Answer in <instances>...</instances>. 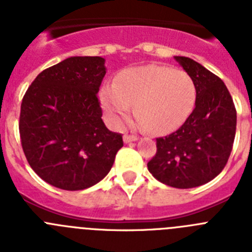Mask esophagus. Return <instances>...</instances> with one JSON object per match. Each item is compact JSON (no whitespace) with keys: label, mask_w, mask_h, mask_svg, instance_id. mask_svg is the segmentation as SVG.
<instances>
[{"label":"esophagus","mask_w":252,"mask_h":252,"mask_svg":"<svg viewBox=\"0 0 252 252\" xmlns=\"http://www.w3.org/2000/svg\"><path fill=\"white\" fill-rule=\"evenodd\" d=\"M137 140V136H135V135H125L124 136V141L126 142V144H128V142H132V141H136Z\"/></svg>","instance_id":"esophagus-1"}]
</instances>
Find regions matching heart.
<instances>
[{"mask_svg": "<svg viewBox=\"0 0 252 252\" xmlns=\"http://www.w3.org/2000/svg\"><path fill=\"white\" fill-rule=\"evenodd\" d=\"M101 102L113 126H121L135 104L145 130L166 133L180 127L193 112L197 86L183 70L150 64L124 70L113 86L102 90Z\"/></svg>", "mask_w": 252, "mask_h": 252, "instance_id": "heart-1", "label": "heart"}]
</instances>
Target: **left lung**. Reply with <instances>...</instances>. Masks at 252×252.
<instances>
[{
  "label": "left lung",
  "mask_w": 252,
  "mask_h": 252,
  "mask_svg": "<svg viewBox=\"0 0 252 252\" xmlns=\"http://www.w3.org/2000/svg\"><path fill=\"white\" fill-rule=\"evenodd\" d=\"M175 59L195 82L197 102L177 131L157 139L148 169L161 183L188 189L208 183L223 170L236 135V108L221 78L190 58Z\"/></svg>",
  "instance_id": "8db88e82"
}]
</instances>
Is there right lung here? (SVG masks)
I'll return each mask as SVG.
<instances>
[{"label":"right lung","instance_id":"obj_1","mask_svg":"<svg viewBox=\"0 0 252 252\" xmlns=\"http://www.w3.org/2000/svg\"><path fill=\"white\" fill-rule=\"evenodd\" d=\"M101 57H70L40 73L21 103L19 130L32 170L50 186L82 190L103 179L122 135L102 121Z\"/></svg>","mask_w":252,"mask_h":252}]
</instances>
